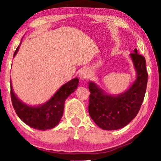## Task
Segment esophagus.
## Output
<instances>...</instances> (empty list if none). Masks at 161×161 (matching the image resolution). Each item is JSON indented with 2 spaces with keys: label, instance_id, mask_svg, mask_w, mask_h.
I'll return each instance as SVG.
<instances>
[{
  "label": "esophagus",
  "instance_id": "obj_1",
  "mask_svg": "<svg viewBox=\"0 0 161 161\" xmlns=\"http://www.w3.org/2000/svg\"><path fill=\"white\" fill-rule=\"evenodd\" d=\"M79 76L82 80H86L89 77V72L86 69H82L79 73Z\"/></svg>",
  "mask_w": 161,
  "mask_h": 161
}]
</instances>
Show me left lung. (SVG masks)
I'll return each instance as SVG.
<instances>
[{"mask_svg": "<svg viewBox=\"0 0 161 161\" xmlns=\"http://www.w3.org/2000/svg\"><path fill=\"white\" fill-rule=\"evenodd\" d=\"M136 70V80L128 90L116 96L105 94L94 82L89 83V113L100 128L114 130L122 128L136 117L144 100L148 73L146 60L138 54L137 49L130 53Z\"/></svg>", "mask_w": 161, "mask_h": 161, "instance_id": "8db88e82", "label": "left lung"}]
</instances>
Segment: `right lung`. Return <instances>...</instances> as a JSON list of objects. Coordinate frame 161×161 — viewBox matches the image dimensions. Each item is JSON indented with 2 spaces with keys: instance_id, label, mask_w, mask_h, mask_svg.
Listing matches in <instances>:
<instances>
[{
  "instance_id": "right-lung-1",
  "label": "right lung",
  "mask_w": 161,
  "mask_h": 161,
  "mask_svg": "<svg viewBox=\"0 0 161 161\" xmlns=\"http://www.w3.org/2000/svg\"><path fill=\"white\" fill-rule=\"evenodd\" d=\"M19 45L15 50L14 56L18 51ZM78 82L79 80L77 78L68 81L47 103L39 106H29L21 102L13 92L12 83L10 82L13 108L19 118L32 128L40 130L52 129L60 122L63 116L66 99L77 89Z\"/></svg>"
}]
</instances>
